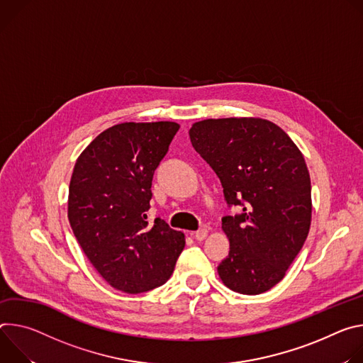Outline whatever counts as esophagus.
I'll list each match as a JSON object with an SVG mask.
<instances>
[{"label":"esophagus","mask_w":363,"mask_h":363,"mask_svg":"<svg viewBox=\"0 0 363 363\" xmlns=\"http://www.w3.org/2000/svg\"><path fill=\"white\" fill-rule=\"evenodd\" d=\"M208 229L206 228H202V229H199V230H196L194 233H191L193 235V238L196 239V240H203V239H206V236H208Z\"/></svg>","instance_id":"esophagus-1"}]
</instances>
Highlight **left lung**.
<instances>
[{
	"label": "left lung",
	"mask_w": 363,
	"mask_h": 363,
	"mask_svg": "<svg viewBox=\"0 0 363 363\" xmlns=\"http://www.w3.org/2000/svg\"><path fill=\"white\" fill-rule=\"evenodd\" d=\"M194 150L218 174L228 208V257L218 265L232 291L255 296L284 278L311 220V184L293 140L261 118L205 119L189 131Z\"/></svg>",
	"instance_id": "obj_1"
}]
</instances>
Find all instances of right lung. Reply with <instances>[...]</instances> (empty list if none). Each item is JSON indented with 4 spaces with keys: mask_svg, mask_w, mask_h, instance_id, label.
<instances>
[{
    "mask_svg": "<svg viewBox=\"0 0 363 363\" xmlns=\"http://www.w3.org/2000/svg\"><path fill=\"white\" fill-rule=\"evenodd\" d=\"M179 124L125 123L101 133L79 155L67 216L85 255L113 289L138 294L163 286L184 235L147 219L151 182Z\"/></svg>",
    "mask_w": 363,
    "mask_h": 363,
    "instance_id": "add662e5",
    "label": "right lung"
}]
</instances>
